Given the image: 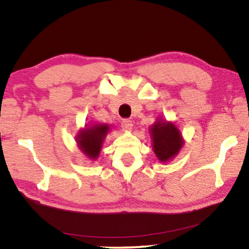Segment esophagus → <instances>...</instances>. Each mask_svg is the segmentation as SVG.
Returning <instances> with one entry per match:
<instances>
[{"label":"esophagus","instance_id":"obj_1","mask_svg":"<svg viewBox=\"0 0 249 249\" xmlns=\"http://www.w3.org/2000/svg\"><path fill=\"white\" fill-rule=\"evenodd\" d=\"M121 126L124 130H130L133 127V123H132V121H129V120H123L121 123Z\"/></svg>","mask_w":249,"mask_h":249}]
</instances>
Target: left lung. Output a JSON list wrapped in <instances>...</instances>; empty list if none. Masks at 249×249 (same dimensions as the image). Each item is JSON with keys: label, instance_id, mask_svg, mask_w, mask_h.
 Returning <instances> with one entry per match:
<instances>
[{"label": "left lung", "instance_id": "1", "mask_svg": "<svg viewBox=\"0 0 249 249\" xmlns=\"http://www.w3.org/2000/svg\"><path fill=\"white\" fill-rule=\"evenodd\" d=\"M154 153L160 161H167L178 154L183 142L178 128L171 123L158 121L150 128Z\"/></svg>", "mask_w": 249, "mask_h": 249}]
</instances>
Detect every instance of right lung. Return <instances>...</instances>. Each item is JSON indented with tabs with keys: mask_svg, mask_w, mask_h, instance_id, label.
<instances>
[{
	"mask_svg": "<svg viewBox=\"0 0 249 249\" xmlns=\"http://www.w3.org/2000/svg\"><path fill=\"white\" fill-rule=\"evenodd\" d=\"M108 132L107 124L93 125L83 129L78 135V142L81 150L91 159L98 158L104 137Z\"/></svg>",
	"mask_w": 249,
	"mask_h": 249,
	"instance_id": "obj_1",
	"label": "right lung"
}]
</instances>
